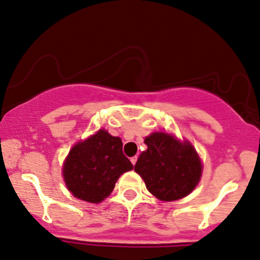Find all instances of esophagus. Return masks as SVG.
Instances as JSON below:
<instances>
[{"label": "esophagus", "instance_id": "1", "mask_svg": "<svg viewBox=\"0 0 260 260\" xmlns=\"http://www.w3.org/2000/svg\"><path fill=\"white\" fill-rule=\"evenodd\" d=\"M137 156H133V157H131V162L133 164V165H136V162H137Z\"/></svg>", "mask_w": 260, "mask_h": 260}]
</instances>
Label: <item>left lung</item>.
Wrapping results in <instances>:
<instances>
[{
	"mask_svg": "<svg viewBox=\"0 0 260 260\" xmlns=\"http://www.w3.org/2000/svg\"><path fill=\"white\" fill-rule=\"evenodd\" d=\"M145 143L147 150L138 157L135 171L145 180L148 191L166 202L188 196L202 174V164L193 146L162 132L146 137Z\"/></svg>",
	"mask_w": 260,
	"mask_h": 260,
	"instance_id": "1",
	"label": "left lung"
}]
</instances>
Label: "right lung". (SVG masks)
I'll return each instance as SVG.
<instances>
[{
	"label": "right lung",
	"mask_w": 260,
	"mask_h": 260,
	"mask_svg": "<svg viewBox=\"0 0 260 260\" xmlns=\"http://www.w3.org/2000/svg\"><path fill=\"white\" fill-rule=\"evenodd\" d=\"M122 147V140L104 129L72 147L63 166V176L75 197L99 203L112 193L118 178L133 169Z\"/></svg>",
	"instance_id": "1"
}]
</instances>
